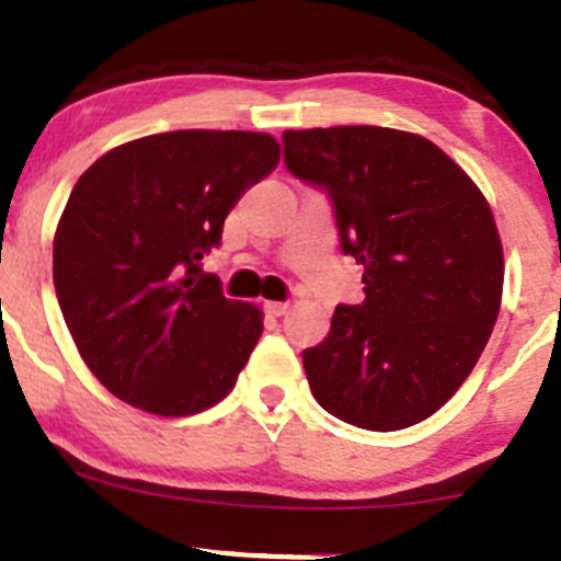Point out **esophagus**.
Listing matches in <instances>:
<instances>
[{
    "label": "esophagus",
    "instance_id": "1",
    "mask_svg": "<svg viewBox=\"0 0 561 561\" xmlns=\"http://www.w3.org/2000/svg\"><path fill=\"white\" fill-rule=\"evenodd\" d=\"M265 312L274 314V318H279V314L287 312V301H265Z\"/></svg>",
    "mask_w": 561,
    "mask_h": 561
}]
</instances>
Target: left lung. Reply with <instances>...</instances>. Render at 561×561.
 Masks as SVG:
<instances>
[{"instance_id": "left-lung-1", "label": "left lung", "mask_w": 561, "mask_h": 561, "mask_svg": "<svg viewBox=\"0 0 561 561\" xmlns=\"http://www.w3.org/2000/svg\"><path fill=\"white\" fill-rule=\"evenodd\" d=\"M285 167L323 188L364 301L340 304L304 351L314 400L347 425L402 431L460 389L499 318L496 221L471 178L425 136L378 125L285 130Z\"/></svg>"}]
</instances>
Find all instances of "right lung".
<instances>
[{
  "label": "right lung",
  "instance_id": "1",
  "mask_svg": "<svg viewBox=\"0 0 561 561\" xmlns=\"http://www.w3.org/2000/svg\"><path fill=\"white\" fill-rule=\"evenodd\" d=\"M276 164L268 134L170 130L108 150L79 178L54 236V290L81 358L114 397L188 416L230 394L263 312L225 298L199 260Z\"/></svg>",
  "mask_w": 561,
  "mask_h": 561
}]
</instances>
